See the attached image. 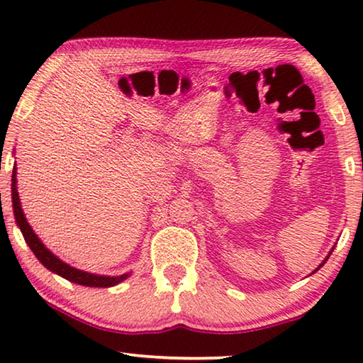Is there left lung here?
<instances>
[{
  "instance_id": "1",
  "label": "left lung",
  "mask_w": 363,
  "mask_h": 363,
  "mask_svg": "<svg viewBox=\"0 0 363 363\" xmlns=\"http://www.w3.org/2000/svg\"><path fill=\"white\" fill-rule=\"evenodd\" d=\"M333 250H335V248H331V251H330V253H328V256H327V257H325V259H323V262H322V264H320V266H318V267H317V269L314 270V272H317V270H318V269H320V267L323 266V264H325V262H327V259H328V257H330V255H331V253H333Z\"/></svg>"
}]
</instances>
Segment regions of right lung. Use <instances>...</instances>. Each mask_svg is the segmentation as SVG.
<instances>
[{"mask_svg":"<svg viewBox=\"0 0 363 363\" xmlns=\"http://www.w3.org/2000/svg\"><path fill=\"white\" fill-rule=\"evenodd\" d=\"M17 168L14 167L12 169V208H14V218L16 223L19 225V229L22 232L23 238H26L27 245L30 250L33 251V255L38 257V261L45 266L46 269L51 270V272L60 275L65 280L73 281V284L83 285V286H94V288H108V286H115L121 284L123 280H126L130 277V274H123V275H116V277H110V275H97V274H89L84 272V270H79L77 267H72L70 264L64 262L62 259L49 251L43 242L38 238V235L33 232L32 225L28 224V220L23 214L22 205H21V199H19V192H17Z\"/></svg>","mask_w":363,"mask_h":363,"instance_id":"obj_1","label":"right lung"}]
</instances>
